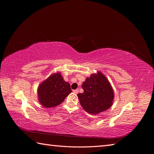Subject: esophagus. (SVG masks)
I'll return each mask as SVG.
<instances>
[{
    "label": "esophagus",
    "mask_w": 154,
    "mask_h": 154,
    "mask_svg": "<svg viewBox=\"0 0 154 154\" xmlns=\"http://www.w3.org/2000/svg\"><path fill=\"white\" fill-rule=\"evenodd\" d=\"M79 92V90L78 89H76V90H73V92L75 93V94H78Z\"/></svg>",
    "instance_id": "obj_1"
}]
</instances>
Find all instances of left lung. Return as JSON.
<instances>
[{
    "mask_svg": "<svg viewBox=\"0 0 154 154\" xmlns=\"http://www.w3.org/2000/svg\"><path fill=\"white\" fill-rule=\"evenodd\" d=\"M84 92L78 94L80 103L88 113L98 114L113 104L114 92L108 79L100 71L92 74L83 83Z\"/></svg>",
    "mask_w": 154,
    "mask_h": 154,
    "instance_id": "left-lung-1",
    "label": "left lung"
}]
</instances>
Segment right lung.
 Masks as SVG:
<instances>
[{
  "label": "right lung",
  "instance_id": "obj_1",
  "mask_svg": "<svg viewBox=\"0 0 154 154\" xmlns=\"http://www.w3.org/2000/svg\"><path fill=\"white\" fill-rule=\"evenodd\" d=\"M71 92L70 83L63 80L60 72L51 74L37 89L39 103L45 108L61 104Z\"/></svg>",
  "mask_w": 154,
  "mask_h": 154
}]
</instances>
